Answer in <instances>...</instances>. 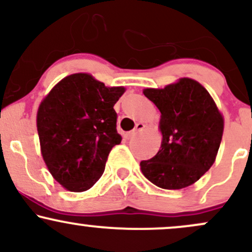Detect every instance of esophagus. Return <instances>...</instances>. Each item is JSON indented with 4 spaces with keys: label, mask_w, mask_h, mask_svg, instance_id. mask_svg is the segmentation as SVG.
<instances>
[{
    "label": "esophagus",
    "mask_w": 252,
    "mask_h": 252,
    "mask_svg": "<svg viewBox=\"0 0 252 252\" xmlns=\"http://www.w3.org/2000/svg\"><path fill=\"white\" fill-rule=\"evenodd\" d=\"M144 124L143 123H137L136 124V126H135V129L132 130V131H130V132H128V134H126V137L128 138H132V137H135L136 135L138 134V132L140 131H142V130L144 129Z\"/></svg>",
    "instance_id": "obj_1"
}]
</instances>
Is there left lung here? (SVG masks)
I'll list each match as a JSON object with an SVG mask.
<instances>
[{
  "instance_id": "obj_1",
  "label": "left lung",
  "mask_w": 252,
  "mask_h": 252,
  "mask_svg": "<svg viewBox=\"0 0 252 252\" xmlns=\"http://www.w3.org/2000/svg\"><path fill=\"white\" fill-rule=\"evenodd\" d=\"M143 94L160 110L162 132L158 154L141 161L143 175L164 189L194 184L215 162L221 142L224 121L215 100L189 78Z\"/></svg>"
}]
</instances>
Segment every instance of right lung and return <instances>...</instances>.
<instances>
[{
	"label": "right lung",
	"instance_id": "1",
	"mask_svg": "<svg viewBox=\"0 0 252 252\" xmlns=\"http://www.w3.org/2000/svg\"><path fill=\"white\" fill-rule=\"evenodd\" d=\"M124 91L76 73L40 104L36 126L43 161L66 189L84 192L102 176L110 150L122 141L114 105Z\"/></svg>",
	"mask_w": 252,
	"mask_h": 252
}]
</instances>
